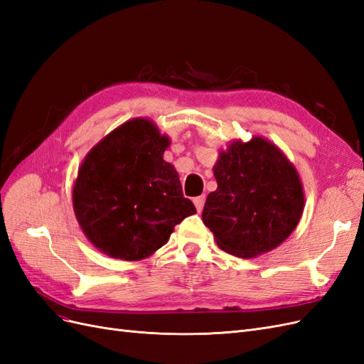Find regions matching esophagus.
<instances>
[{
	"label": "esophagus",
	"instance_id": "34e87169",
	"mask_svg": "<svg viewBox=\"0 0 364 364\" xmlns=\"http://www.w3.org/2000/svg\"><path fill=\"white\" fill-rule=\"evenodd\" d=\"M194 205H196V208H197V211H202L203 209V205H205V196H199V197H194Z\"/></svg>",
	"mask_w": 364,
	"mask_h": 364
}]
</instances>
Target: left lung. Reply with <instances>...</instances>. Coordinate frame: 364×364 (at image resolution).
I'll use <instances>...</instances> for the list:
<instances>
[{
  "mask_svg": "<svg viewBox=\"0 0 364 364\" xmlns=\"http://www.w3.org/2000/svg\"><path fill=\"white\" fill-rule=\"evenodd\" d=\"M217 190L203 206L205 226L220 249L252 258L278 247L297 226L302 183L281 150L262 138L235 141L214 167Z\"/></svg>",
  "mask_w": 364,
  "mask_h": 364,
  "instance_id": "left-lung-1",
  "label": "left lung"
}]
</instances>
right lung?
I'll list each match as a JSON object with an SVG mask.
<instances>
[{
  "instance_id": "add662e5",
  "label": "right lung",
  "mask_w": 364,
  "mask_h": 364,
  "mask_svg": "<svg viewBox=\"0 0 364 364\" xmlns=\"http://www.w3.org/2000/svg\"><path fill=\"white\" fill-rule=\"evenodd\" d=\"M149 119L136 118L90 151L73 190L85 235L106 255L126 261L150 257L196 206L162 155L168 147Z\"/></svg>"
}]
</instances>
